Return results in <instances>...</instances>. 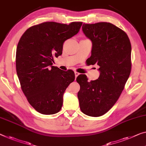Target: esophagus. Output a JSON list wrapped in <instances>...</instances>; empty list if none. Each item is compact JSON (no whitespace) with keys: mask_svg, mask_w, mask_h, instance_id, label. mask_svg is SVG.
I'll list each match as a JSON object with an SVG mask.
<instances>
[{"mask_svg":"<svg viewBox=\"0 0 146 146\" xmlns=\"http://www.w3.org/2000/svg\"><path fill=\"white\" fill-rule=\"evenodd\" d=\"M74 74H75V76H76V78L77 77V76H78V75H80V73H79V72H76V71L75 72Z\"/></svg>","mask_w":146,"mask_h":146,"instance_id":"obj_1","label":"esophagus"}]
</instances>
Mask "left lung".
<instances>
[{
  "mask_svg": "<svg viewBox=\"0 0 146 146\" xmlns=\"http://www.w3.org/2000/svg\"><path fill=\"white\" fill-rule=\"evenodd\" d=\"M82 30L93 43L87 62L97 64L100 73L90 82L86 75L78 76V97L83 113L99 117L113 107L125 88L131 71V44L126 33L110 23H84Z\"/></svg>",
  "mask_w": 146,
  "mask_h": 146,
  "instance_id": "1",
  "label": "left lung"
}]
</instances>
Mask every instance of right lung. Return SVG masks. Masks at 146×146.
Listing matches in <instances>:
<instances>
[{"mask_svg": "<svg viewBox=\"0 0 146 146\" xmlns=\"http://www.w3.org/2000/svg\"><path fill=\"white\" fill-rule=\"evenodd\" d=\"M82 23L44 22L29 28L19 40L17 74L29 104L40 113L59 112L64 91L75 80L72 70L63 71L52 64L53 57L62 55L64 41L77 34Z\"/></svg>", "mask_w": 146, "mask_h": 146, "instance_id": "right-lung-1", "label": "right lung"}]
</instances>
